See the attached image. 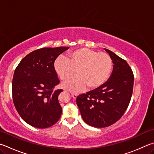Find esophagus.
Masks as SVG:
<instances>
[{
	"label": "esophagus",
	"instance_id": "34e87169",
	"mask_svg": "<svg viewBox=\"0 0 154 154\" xmlns=\"http://www.w3.org/2000/svg\"><path fill=\"white\" fill-rule=\"evenodd\" d=\"M71 96L73 97L74 99H76L77 97L78 96V95L77 94H75V93H71Z\"/></svg>",
	"mask_w": 154,
	"mask_h": 154
}]
</instances>
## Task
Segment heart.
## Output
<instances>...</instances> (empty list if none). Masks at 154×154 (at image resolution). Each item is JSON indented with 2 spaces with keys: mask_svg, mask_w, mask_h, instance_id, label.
<instances>
[{
  "mask_svg": "<svg viewBox=\"0 0 154 154\" xmlns=\"http://www.w3.org/2000/svg\"><path fill=\"white\" fill-rule=\"evenodd\" d=\"M54 68L61 79H68L77 69V76L64 82L62 86L67 90L79 92L100 88L108 80L112 69V60L105 52L82 48L69 53L68 58L59 56L54 63Z\"/></svg>",
  "mask_w": 154,
  "mask_h": 154,
  "instance_id": "heart-1",
  "label": "heart"
}]
</instances>
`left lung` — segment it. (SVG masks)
I'll return each instance as SVG.
<instances>
[{"mask_svg": "<svg viewBox=\"0 0 154 154\" xmlns=\"http://www.w3.org/2000/svg\"><path fill=\"white\" fill-rule=\"evenodd\" d=\"M112 58L113 70L107 82L100 88L79 95L77 104L83 121L96 128L110 126L127 110L132 96L134 76L126 60L104 48Z\"/></svg>", "mask_w": 154, "mask_h": 154, "instance_id": "8db88e82", "label": "left lung"}]
</instances>
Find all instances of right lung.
Here are the masks:
<instances>
[{"label":"right lung","mask_w":154,"mask_h":154,"mask_svg":"<svg viewBox=\"0 0 154 154\" xmlns=\"http://www.w3.org/2000/svg\"><path fill=\"white\" fill-rule=\"evenodd\" d=\"M69 47L34 50L21 60L12 83L14 105L25 122L38 128L51 127L62 114L58 97L62 89L54 68L55 60Z\"/></svg>","instance_id":"obj_1"}]
</instances>
